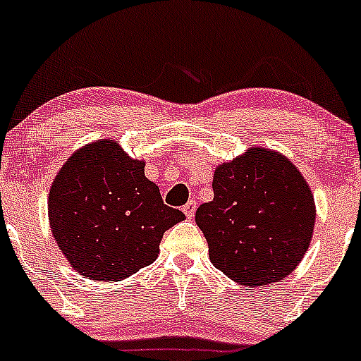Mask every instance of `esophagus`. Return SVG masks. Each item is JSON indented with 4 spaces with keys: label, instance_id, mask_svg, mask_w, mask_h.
<instances>
[{
    "label": "esophagus",
    "instance_id": "esophagus-1",
    "mask_svg": "<svg viewBox=\"0 0 361 361\" xmlns=\"http://www.w3.org/2000/svg\"><path fill=\"white\" fill-rule=\"evenodd\" d=\"M182 210H184L188 219H192V216H195V213H196V203H195V201H188V203L184 204V208H182Z\"/></svg>",
    "mask_w": 361,
    "mask_h": 361
}]
</instances>
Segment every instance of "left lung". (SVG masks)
Segmentation results:
<instances>
[{"instance_id":"left-lung-1","label":"left lung","mask_w":361,"mask_h":361,"mask_svg":"<svg viewBox=\"0 0 361 361\" xmlns=\"http://www.w3.org/2000/svg\"><path fill=\"white\" fill-rule=\"evenodd\" d=\"M213 201L196 210L213 267L243 286H269L293 272L315 226V201L284 154L250 148L213 173Z\"/></svg>"}]
</instances>
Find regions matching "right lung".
<instances>
[{
    "mask_svg": "<svg viewBox=\"0 0 361 361\" xmlns=\"http://www.w3.org/2000/svg\"><path fill=\"white\" fill-rule=\"evenodd\" d=\"M53 238L84 277L117 282L151 265L165 231L185 215L117 141L82 146L65 161L48 196Z\"/></svg>",
    "mask_w": 361,
    "mask_h": 361,
    "instance_id": "1",
    "label": "right lung"
}]
</instances>
